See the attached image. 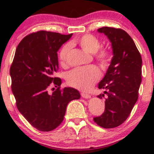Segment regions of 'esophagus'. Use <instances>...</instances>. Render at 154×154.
Instances as JSON below:
<instances>
[{
  "label": "esophagus",
  "mask_w": 154,
  "mask_h": 154,
  "mask_svg": "<svg viewBox=\"0 0 154 154\" xmlns=\"http://www.w3.org/2000/svg\"><path fill=\"white\" fill-rule=\"evenodd\" d=\"M81 96L83 97V98H89L91 96L90 94H88V93L86 92H81Z\"/></svg>",
  "instance_id": "obj_1"
}]
</instances>
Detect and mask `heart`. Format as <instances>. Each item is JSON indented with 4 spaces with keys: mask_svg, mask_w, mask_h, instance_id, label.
I'll return each instance as SVG.
<instances>
[{
    "mask_svg": "<svg viewBox=\"0 0 154 154\" xmlns=\"http://www.w3.org/2000/svg\"><path fill=\"white\" fill-rule=\"evenodd\" d=\"M77 43L80 47L90 54H94V57L103 69H106L111 61V52L106 48H101L100 42L98 38L91 34H85L75 41L72 42L71 45ZM71 49V45L66 44L62 47L59 54L60 63L63 66L66 65L68 57ZM100 77V71L96 66H89L86 67L77 68L71 70L68 73L66 80L69 86L79 89L86 90L91 87Z\"/></svg>",
    "mask_w": 154,
    "mask_h": 154,
    "instance_id": "heart-1",
    "label": "heart"
}]
</instances>
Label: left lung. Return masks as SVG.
I'll list each match as a JSON object with an SVG mask.
<instances>
[{
    "instance_id": "obj_1",
    "label": "left lung",
    "mask_w": 154,
    "mask_h": 154,
    "mask_svg": "<svg viewBox=\"0 0 154 154\" xmlns=\"http://www.w3.org/2000/svg\"><path fill=\"white\" fill-rule=\"evenodd\" d=\"M97 31L111 42L113 57L98 84L103 90L97 97L105 98L104 112L93 120L103 128H114L127 120L137 101L142 60L133 38L124 29L103 27Z\"/></svg>"
}]
</instances>
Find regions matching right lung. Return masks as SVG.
<instances>
[{
    "label": "right lung",
    "mask_w": 154,
    "mask_h": 154,
    "mask_svg": "<svg viewBox=\"0 0 154 154\" xmlns=\"http://www.w3.org/2000/svg\"><path fill=\"white\" fill-rule=\"evenodd\" d=\"M71 35L37 31L24 37L15 51L10 73L17 108L40 131L57 128L64 119L68 103L80 97L75 88L61 89V79L54 77L59 68L57 51ZM51 85L57 88L50 95Z\"/></svg>",
    "instance_id": "right-lung-1"
}]
</instances>
